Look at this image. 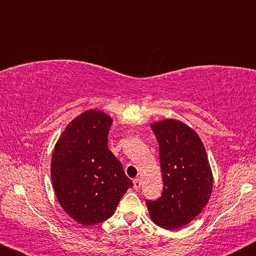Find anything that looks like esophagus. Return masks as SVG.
Returning <instances> with one entry per match:
<instances>
[{"mask_svg": "<svg viewBox=\"0 0 256 256\" xmlns=\"http://www.w3.org/2000/svg\"><path fill=\"white\" fill-rule=\"evenodd\" d=\"M133 186H134V188L136 190H138L141 188V180L140 178H136L133 180Z\"/></svg>", "mask_w": 256, "mask_h": 256, "instance_id": "esophagus-1", "label": "esophagus"}]
</instances>
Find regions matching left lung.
Returning <instances> with one entry per match:
<instances>
[{
  "label": "left lung",
  "mask_w": 256,
  "mask_h": 256,
  "mask_svg": "<svg viewBox=\"0 0 256 256\" xmlns=\"http://www.w3.org/2000/svg\"><path fill=\"white\" fill-rule=\"evenodd\" d=\"M151 128L159 144L162 193L148 200L150 218L159 227H184L200 214L209 201L214 177L200 136L176 120L154 123Z\"/></svg>",
  "instance_id": "left-lung-1"
}]
</instances>
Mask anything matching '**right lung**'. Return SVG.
<instances>
[{
  "label": "right lung",
  "mask_w": 256,
  "mask_h": 256,
  "mask_svg": "<svg viewBox=\"0 0 256 256\" xmlns=\"http://www.w3.org/2000/svg\"><path fill=\"white\" fill-rule=\"evenodd\" d=\"M112 122L102 112H82L64 130L52 156V182L60 204L84 226L110 218L133 186L108 149Z\"/></svg>",
  "instance_id": "obj_1"
}]
</instances>
